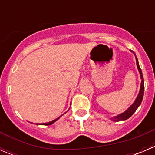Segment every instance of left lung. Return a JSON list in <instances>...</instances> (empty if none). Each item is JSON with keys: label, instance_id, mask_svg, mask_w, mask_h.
<instances>
[{"label": "left lung", "instance_id": "1", "mask_svg": "<svg viewBox=\"0 0 155 155\" xmlns=\"http://www.w3.org/2000/svg\"><path fill=\"white\" fill-rule=\"evenodd\" d=\"M131 52H133L134 54L136 57V61H137V68H138L139 72H140V78H141L142 81H141V86H140V92H139V94L137 96V99L135 100L134 104L130 106L123 113L120 114V115H117V116H115L114 118H112L111 119L114 121H125V120L129 118L130 117L132 116L133 114L136 112L138 107H140V105L141 104L142 101H143V94H144V79H143V73H142V70L140 69V65H139V62H138V59L137 58V56H136V54L134 53V51H131Z\"/></svg>", "mask_w": 155, "mask_h": 155}]
</instances>
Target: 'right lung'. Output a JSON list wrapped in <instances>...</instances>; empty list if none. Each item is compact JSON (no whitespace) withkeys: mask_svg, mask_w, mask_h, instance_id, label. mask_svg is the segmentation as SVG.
Returning a JSON list of instances; mask_svg holds the SVG:
<instances>
[{"mask_svg":"<svg viewBox=\"0 0 155 155\" xmlns=\"http://www.w3.org/2000/svg\"><path fill=\"white\" fill-rule=\"evenodd\" d=\"M61 116L58 117V118H56L55 120H53V121H50V122H48V123H43V124H40V125H51V124H52L53 123H54V122H55L56 121H58V120L59 118H61ZM37 124V125H38V124Z\"/></svg>","mask_w":155,"mask_h":155,"instance_id":"obj_1","label":"right lung"}]
</instances>
